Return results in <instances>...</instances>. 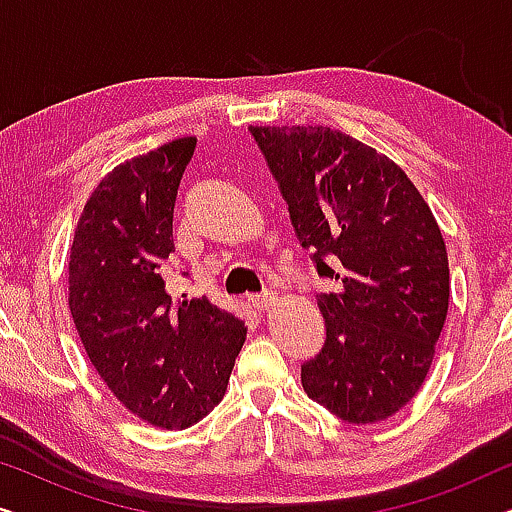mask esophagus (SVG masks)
<instances>
[{
	"label": "esophagus",
	"mask_w": 512,
	"mask_h": 512,
	"mask_svg": "<svg viewBox=\"0 0 512 512\" xmlns=\"http://www.w3.org/2000/svg\"><path fill=\"white\" fill-rule=\"evenodd\" d=\"M249 303H251V307H254V310L265 312V310H270V307H275L277 296L272 291H265V293H261V296H251Z\"/></svg>",
	"instance_id": "esophagus-1"
}]
</instances>
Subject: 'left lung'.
<instances>
[{"mask_svg":"<svg viewBox=\"0 0 512 512\" xmlns=\"http://www.w3.org/2000/svg\"><path fill=\"white\" fill-rule=\"evenodd\" d=\"M321 277L324 349L300 370L305 394L349 424L384 422L429 375L450 305L436 216L408 174L324 125H249Z\"/></svg>","mask_w":512,"mask_h":512,"instance_id":"1","label":"left lung"}]
</instances>
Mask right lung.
<instances>
[{
  "mask_svg": "<svg viewBox=\"0 0 512 512\" xmlns=\"http://www.w3.org/2000/svg\"><path fill=\"white\" fill-rule=\"evenodd\" d=\"M195 137L116 165L83 207L69 249V312L90 363L146 424L181 431L226 394L247 326L207 296L174 300L165 263Z\"/></svg>",
  "mask_w": 512,
  "mask_h": 512,
  "instance_id": "add662e5",
  "label": "right lung"
}]
</instances>
